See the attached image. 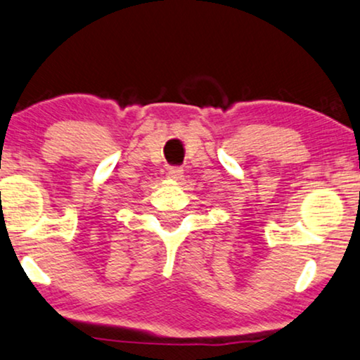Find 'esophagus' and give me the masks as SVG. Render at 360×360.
I'll list each match as a JSON object with an SVG mask.
<instances>
[{
    "mask_svg": "<svg viewBox=\"0 0 360 360\" xmlns=\"http://www.w3.org/2000/svg\"><path fill=\"white\" fill-rule=\"evenodd\" d=\"M184 176V170L180 167H170L169 172H167V179L170 180H180Z\"/></svg>",
    "mask_w": 360,
    "mask_h": 360,
    "instance_id": "34e87169",
    "label": "esophagus"
}]
</instances>
